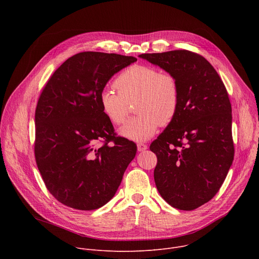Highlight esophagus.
I'll return each mask as SVG.
<instances>
[{
  "mask_svg": "<svg viewBox=\"0 0 259 259\" xmlns=\"http://www.w3.org/2000/svg\"><path fill=\"white\" fill-rule=\"evenodd\" d=\"M147 149V145L145 143H142V142H138L137 143V150L138 152H143Z\"/></svg>",
  "mask_w": 259,
  "mask_h": 259,
  "instance_id": "obj_1",
  "label": "esophagus"
}]
</instances>
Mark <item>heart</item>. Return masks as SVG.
Instances as JSON below:
<instances>
[{
    "instance_id": "1",
    "label": "heart",
    "mask_w": 259,
    "mask_h": 259,
    "mask_svg": "<svg viewBox=\"0 0 259 259\" xmlns=\"http://www.w3.org/2000/svg\"><path fill=\"white\" fill-rule=\"evenodd\" d=\"M118 92L104 88L99 95L106 118L115 125L126 122L130 104L135 102L139 114L121 129L124 137L143 141L151 138L158 126H167L175 118L179 106V85L174 75L155 66L135 64L125 69L115 81Z\"/></svg>"
}]
</instances>
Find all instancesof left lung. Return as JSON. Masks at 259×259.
Here are the masks:
<instances>
[{"mask_svg":"<svg viewBox=\"0 0 259 259\" xmlns=\"http://www.w3.org/2000/svg\"><path fill=\"white\" fill-rule=\"evenodd\" d=\"M179 85L177 114L150 150L157 156L156 187L172 207L191 211L209 202L232 166V104L211 63L189 50L144 53Z\"/></svg>","mask_w":259,"mask_h":259,"instance_id":"left-lung-1","label":"left lung"}]
</instances>
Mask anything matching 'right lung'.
<instances>
[{"label": "right lung", "instance_id": "right-lung-1", "mask_svg": "<svg viewBox=\"0 0 259 259\" xmlns=\"http://www.w3.org/2000/svg\"><path fill=\"white\" fill-rule=\"evenodd\" d=\"M136 60L81 52L65 60L43 88L34 114V158L47 190L67 207L95 210L106 204L136 155V144L117 136L99 101L108 80Z\"/></svg>", "mask_w": 259, "mask_h": 259}]
</instances>
